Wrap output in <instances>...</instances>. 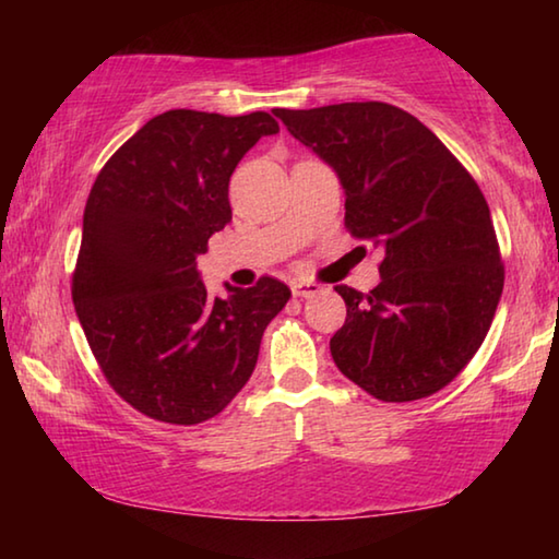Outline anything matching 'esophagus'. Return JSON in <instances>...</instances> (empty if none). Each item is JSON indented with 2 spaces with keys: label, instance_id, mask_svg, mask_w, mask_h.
<instances>
[{
  "label": "esophagus",
  "instance_id": "34e87169",
  "mask_svg": "<svg viewBox=\"0 0 559 559\" xmlns=\"http://www.w3.org/2000/svg\"><path fill=\"white\" fill-rule=\"evenodd\" d=\"M290 290H293V296H296V298H313L320 293V286H318V283H310V281H296L290 286Z\"/></svg>",
  "mask_w": 559,
  "mask_h": 559
}]
</instances>
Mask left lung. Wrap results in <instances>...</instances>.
Instances as JSON below:
<instances>
[{
	"label": "left lung",
	"instance_id": "1",
	"mask_svg": "<svg viewBox=\"0 0 559 559\" xmlns=\"http://www.w3.org/2000/svg\"><path fill=\"white\" fill-rule=\"evenodd\" d=\"M345 189V224L384 251L370 293L337 286L345 325L330 353L347 380L382 402L439 392L493 323L503 263L478 185L447 145L390 103L273 110Z\"/></svg>",
	"mask_w": 559,
	"mask_h": 559
}]
</instances>
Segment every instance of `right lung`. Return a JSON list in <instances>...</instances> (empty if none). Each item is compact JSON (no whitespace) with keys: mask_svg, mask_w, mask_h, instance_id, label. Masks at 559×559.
Listing matches in <instances>:
<instances>
[{"mask_svg":"<svg viewBox=\"0 0 559 559\" xmlns=\"http://www.w3.org/2000/svg\"><path fill=\"white\" fill-rule=\"evenodd\" d=\"M269 112L167 110L147 120L93 185L73 306L106 380L150 419L200 424L243 390L263 330L290 298L263 276L210 298L197 257L231 222L229 179Z\"/></svg>","mask_w":559,"mask_h":559,"instance_id":"obj_1","label":"right lung"}]
</instances>
